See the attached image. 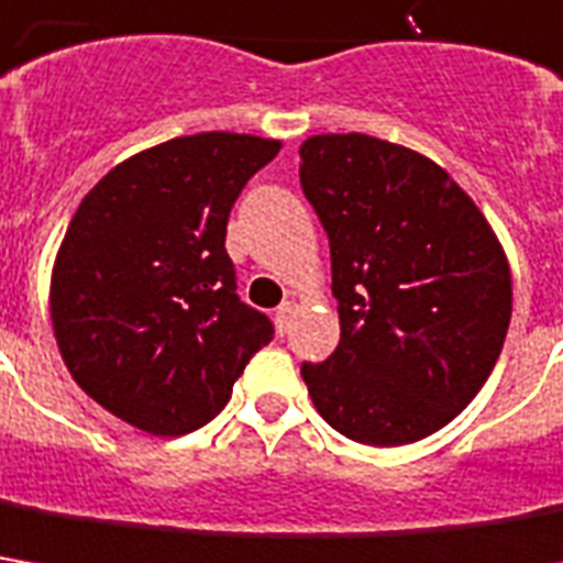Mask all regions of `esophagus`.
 I'll return each instance as SVG.
<instances>
[{
    "label": "esophagus",
    "instance_id": "esophagus-1",
    "mask_svg": "<svg viewBox=\"0 0 563 563\" xmlns=\"http://www.w3.org/2000/svg\"><path fill=\"white\" fill-rule=\"evenodd\" d=\"M294 312H297L294 300H285L282 307L275 309V328H278V334H288L290 322H294Z\"/></svg>",
    "mask_w": 563,
    "mask_h": 563
}]
</instances>
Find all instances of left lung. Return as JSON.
I'll use <instances>...</instances> for the list:
<instances>
[{
	"mask_svg": "<svg viewBox=\"0 0 563 563\" xmlns=\"http://www.w3.org/2000/svg\"><path fill=\"white\" fill-rule=\"evenodd\" d=\"M300 185L341 316L338 350L300 368L312 406L362 446L431 437L477 396L508 334L499 238L440 164L375 135H309Z\"/></svg>",
	"mask_w": 563,
	"mask_h": 563,
	"instance_id": "8db88e82",
	"label": "left lung"
}]
</instances>
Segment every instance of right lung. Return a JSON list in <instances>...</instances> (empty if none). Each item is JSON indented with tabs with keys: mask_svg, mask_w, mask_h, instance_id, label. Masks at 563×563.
Listing matches in <instances>:
<instances>
[{
	"mask_svg": "<svg viewBox=\"0 0 563 563\" xmlns=\"http://www.w3.org/2000/svg\"><path fill=\"white\" fill-rule=\"evenodd\" d=\"M278 139L198 132L117 164L79 201L48 309L67 372L101 409L154 437L222 412L273 322L235 294L225 222Z\"/></svg>",
	"mask_w": 563,
	"mask_h": 563,
	"instance_id": "add662e5",
	"label": "right lung"
}]
</instances>
